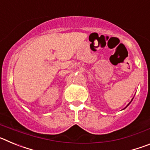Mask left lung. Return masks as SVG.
I'll return each mask as SVG.
<instances>
[{"label":"left lung","mask_w":150,"mask_h":150,"mask_svg":"<svg viewBox=\"0 0 150 150\" xmlns=\"http://www.w3.org/2000/svg\"><path fill=\"white\" fill-rule=\"evenodd\" d=\"M129 104H130V103H129Z\"/></svg>","instance_id":"8db88e82"}]
</instances>
